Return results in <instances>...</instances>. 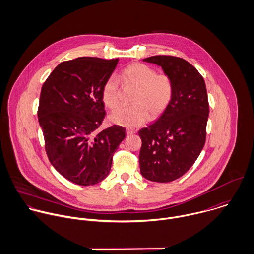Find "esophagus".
I'll use <instances>...</instances> for the list:
<instances>
[{"label":"esophagus","instance_id":"obj_1","mask_svg":"<svg viewBox=\"0 0 254 254\" xmlns=\"http://www.w3.org/2000/svg\"><path fill=\"white\" fill-rule=\"evenodd\" d=\"M126 132H127V134H133L134 132H135V130L133 129V128H130V127H128V128H127V130H126Z\"/></svg>","mask_w":254,"mask_h":254}]
</instances>
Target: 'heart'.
I'll use <instances>...</instances> for the list:
<instances>
[{
  "label": "heart",
  "mask_w": 254,
  "mask_h": 254,
  "mask_svg": "<svg viewBox=\"0 0 254 254\" xmlns=\"http://www.w3.org/2000/svg\"><path fill=\"white\" fill-rule=\"evenodd\" d=\"M123 85L136 89L131 103L133 106L120 108L115 111L110 120L112 123L135 127L145 124L149 117L161 115L169 105L173 86L170 78L164 74H157L152 67L133 63L124 69L121 76ZM103 101L107 107L114 110L120 105V88L116 77H110L103 87Z\"/></svg>",
  "instance_id": "heart-1"
}]
</instances>
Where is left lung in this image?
<instances>
[{"label":"left lung","mask_w":254,"mask_h":254,"mask_svg":"<svg viewBox=\"0 0 254 254\" xmlns=\"http://www.w3.org/2000/svg\"><path fill=\"white\" fill-rule=\"evenodd\" d=\"M143 61L160 66L172 82V99L160 117L138 135L141 175L167 183L183 176L200 155L206 141L209 102L202 75L188 61L156 55Z\"/></svg>","instance_id":"left-lung-1"}]
</instances>
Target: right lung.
Here are the masks:
<instances>
[{"label": "right lung", "mask_w": 254, "mask_h": 254, "mask_svg": "<svg viewBox=\"0 0 254 254\" xmlns=\"http://www.w3.org/2000/svg\"><path fill=\"white\" fill-rule=\"evenodd\" d=\"M119 59L78 57L61 62L41 88L38 123L52 166L67 180L95 185L110 173L126 128L100 130L105 118L103 87Z\"/></svg>", "instance_id": "add662e5"}]
</instances>
